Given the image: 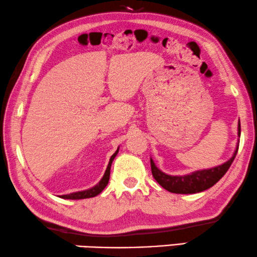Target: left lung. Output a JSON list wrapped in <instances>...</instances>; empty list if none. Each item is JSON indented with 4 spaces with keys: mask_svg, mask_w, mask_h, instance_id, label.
<instances>
[{
    "mask_svg": "<svg viewBox=\"0 0 257 257\" xmlns=\"http://www.w3.org/2000/svg\"><path fill=\"white\" fill-rule=\"evenodd\" d=\"M238 136L241 134V127H240V121H238ZM238 147L236 148L235 153H234L233 157L219 166L212 169H205L199 170V171L189 173L185 176H170L166 173L162 172L160 169L155 165L154 161L150 158V164H151V172H153L154 178L156 179V182L160 184L162 187H164L165 190H168L169 192L172 193H179V194H190V193H198L202 192V191L209 189L214 184L219 182L222 178L223 175L227 172V170L229 169V166L232 165L234 158L236 156Z\"/></svg>",
    "mask_w": 257,
    "mask_h": 257,
    "instance_id": "1",
    "label": "left lung"
}]
</instances>
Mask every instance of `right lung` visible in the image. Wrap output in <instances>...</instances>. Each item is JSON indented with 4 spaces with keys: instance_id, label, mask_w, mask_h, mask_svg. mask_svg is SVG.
Segmentation results:
<instances>
[{
    "instance_id": "right-lung-1",
    "label": "right lung",
    "mask_w": 257,
    "mask_h": 257,
    "mask_svg": "<svg viewBox=\"0 0 257 257\" xmlns=\"http://www.w3.org/2000/svg\"><path fill=\"white\" fill-rule=\"evenodd\" d=\"M118 153V149L115 151L113 156L110 157L109 160V163H108L107 166V170L106 172H104V175L102 177V179L100 180L99 184H96L95 186L92 187V189L89 190H85V191H80V192H74V193H70V194H64V196H61L60 198H64V199H85V198H92V197H95L97 194L102 192V190L104 187L107 186L108 184V180H109V176H110V166L111 163H113L115 156H116Z\"/></svg>"
}]
</instances>
